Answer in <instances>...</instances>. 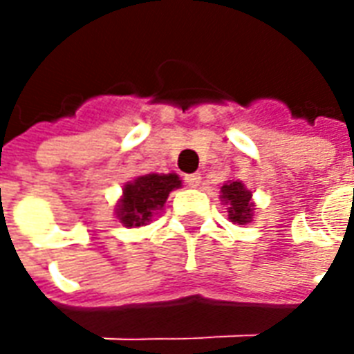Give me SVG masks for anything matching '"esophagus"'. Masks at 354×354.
<instances>
[{"instance_id":"1","label":"esophagus","mask_w":354,"mask_h":354,"mask_svg":"<svg viewBox=\"0 0 354 354\" xmlns=\"http://www.w3.org/2000/svg\"><path fill=\"white\" fill-rule=\"evenodd\" d=\"M185 182H187L189 187H197V185L201 184V174L199 172H195V174H187V176H185Z\"/></svg>"}]
</instances>
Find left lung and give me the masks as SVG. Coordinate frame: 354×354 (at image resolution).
<instances>
[{"label":"left lung","mask_w":354,"mask_h":354,"mask_svg":"<svg viewBox=\"0 0 354 354\" xmlns=\"http://www.w3.org/2000/svg\"><path fill=\"white\" fill-rule=\"evenodd\" d=\"M220 197L227 205V212H230L231 222L239 223V225H245V223L252 222V192H248L243 182L230 180L227 184L222 185V195Z\"/></svg>","instance_id":"1"}]
</instances>
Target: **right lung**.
<instances>
[{
  "instance_id": "1",
  "label": "right lung",
  "mask_w": 354,
  "mask_h": 354,
  "mask_svg": "<svg viewBox=\"0 0 354 354\" xmlns=\"http://www.w3.org/2000/svg\"><path fill=\"white\" fill-rule=\"evenodd\" d=\"M182 187L178 174H146L124 184L115 214L124 227H140L151 222L169 199V193Z\"/></svg>"
}]
</instances>
